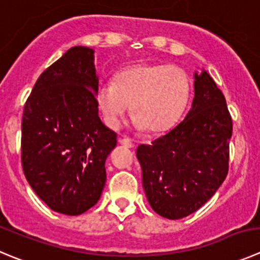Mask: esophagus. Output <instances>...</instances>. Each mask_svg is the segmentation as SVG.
Returning a JSON list of instances; mask_svg holds the SVG:
<instances>
[{
  "instance_id": "1",
  "label": "esophagus",
  "mask_w": 260,
  "mask_h": 260,
  "mask_svg": "<svg viewBox=\"0 0 260 260\" xmlns=\"http://www.w3.org/2000/svg\"><path fill=\"white\" fill-rule=\"evenodd\" d=\"M119 144L120 145H123V146H125V147H135V142L133 141H131L129 138H119Z\"/></svg>"
}]
</instances>
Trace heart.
I'll list each match as a JSON object with an SVG mask.
<instances>
[{
  "label": "heart",
  "mask_w": 260,
  "mask_h": 260,
  "mask_svg": "<svg viewBox=\"0 0 260 260\" xmlns=\"http://www.w3.org/2000/svg\"><path fill=\"white\" fill-rule=\"evenodd\" d=\"M190 99V79L176 65L138 64L122 70L115 83L97 87L96 101L104 120L116 128L131 111L135 124L150 133L171 128L185 111Z\"/></svg>",
  "instance_id": "b5f03b06"
}]
</instances>
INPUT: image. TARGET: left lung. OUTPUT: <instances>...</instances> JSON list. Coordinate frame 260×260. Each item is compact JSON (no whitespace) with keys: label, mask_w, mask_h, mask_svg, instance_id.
Instances as JSON below:
<instances>
[{"label":"left lung","mask_w":260,"mask_h":260,"mask_svg":"<svg viewBox=\"0 0 260 260\" xmlns=\"http://www.w3.org/2000/svg\"><path fill=\"white\" fill-rule=\"evenodd\" d=\"M193 77L195 97L186 118L136 151L147 200L168 219H181L200 209L229 173L231 114L205 70Z\"/></svg>","instance_id":"1"}]
</instances>
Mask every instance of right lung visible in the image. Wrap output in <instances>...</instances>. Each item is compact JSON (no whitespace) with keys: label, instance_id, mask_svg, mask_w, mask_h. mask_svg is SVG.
<instances>
[{"label":"right lung","instance_id":"1","mask_svg":"<svg viewBox=\"0 0 260 260\" xmlns=\"http://www.w3.org/2000/svg\"><path fill=\"white\" fill-rule=\"evenodd\" d=\"M93 50L75 46L36 82L21 119V166L48 207L79 215L100 199L116 133L99 118Z\"/></svg>","mask_w":260,"mask_h":260}]
</instances>
